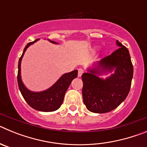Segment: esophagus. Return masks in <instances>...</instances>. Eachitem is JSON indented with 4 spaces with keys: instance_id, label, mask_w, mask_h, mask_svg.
Instances as JSON below:
<instances>
[{
    "instance_id": "esophagus-1",
    "label": "esophagus",
    "mask_w": 147,
    "mask_h": 147,
    "mask_svg": "<svg viewBox=\"0 0 147 147\" xmlns=\"http://www.w3.org/2000/svg\"><path fill=\"white\" fill-rule=\"evenodd\" d=\"M83 73H84V71H83V69H82V68L78 69V76H79V77H80V76L82 75Z\"/></svg>"
}]
</instances>
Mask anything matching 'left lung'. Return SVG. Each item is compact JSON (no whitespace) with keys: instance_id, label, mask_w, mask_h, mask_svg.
<instances>
[{"instance_id":"1","label":"left lung","mask_w":147,"mask_h":147,"mask_svg":"<svg viewBox=\"0 0 147 147\" xmlns=\"http://www.w3.org/2000/svg\"><path fill=\"white\" fill-rule=\"evenodd\" d=\"M119 49L97 62L82 76L83 102L89 111L105 113L114 110L124 102L130 90L133 76L129 51L119 41ZM114 71L105 80L98 75Z\"/></svg>"}]
</instances>
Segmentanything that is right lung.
<instances>
[{"mask_svg": "<svg viewBox=\"0 0 147 147\" xmlns=\"http://www.w3.org/2000/svg\"><path fill=\"white\" fill-rule=\"evenodd\" d=\"M38 40L39 39H37V40H34V42L27 44L23 50V54L19 59L18 74V87H19L22 96L30 107H32L34 110H39V111L51 112V111H55V110H58L60 107L61 105L63 102L66 90L71 85L72 80L77 76L78 71L75 70L71 72L66 73L62 75L51 88L43 90V91L34 92L29 90L22 81L21 68H20L21 61L26 49L30 45L34 44L35 42H37ZM49 41L52 43L57 44V42L51 41L50 40H49Z\"/></svg>", "mask_w": 147, "mask_h": 147, "instance_id": "add662e5", "label": "right lung"}]
</instances>
